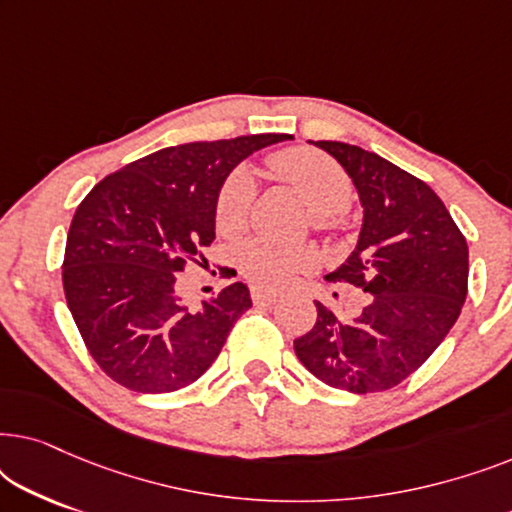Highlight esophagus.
<instances>
[{"label":"esophagus","mask_w":512,"mask_h":512,"mask_svg":"<svg viewBox=\"0 0 512 512\" xmlns=\"http://www.w3.org/2000/svg\"><path fill=\"white\" fill-rule=\"evenodd\" d=\"M251 300H254V305H275L279 296L272 291H263V289H254L251 291Z\"/></svg>","instance_id":"esophagus-1"}]
</instances>
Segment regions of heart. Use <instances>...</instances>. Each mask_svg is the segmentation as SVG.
I'll return each instance as SVG.
<instances>
[{"mask_svg":"<svg viewBox=\"0 0 512 512\" xmlns=\"http://www.w3.org/2000/svg\"><path fill=\"white\" fill-rule=\"evenodd\" d=\"M272 170L303 195L312 209L314 230L338 228V212L352 202V179L326 153L314 149H286L268 158ZM256 200V179L247 167H235L223 179L216 195V226L223 235H237L247 228ZM237 270L261 289H282L300 272L317 265V251L307 244H277L247 240L235 251Z\"/></svg>","mask_w":512,"mask_h":512,"instance_id":"heart-1","label":"heart"}]
</instances>
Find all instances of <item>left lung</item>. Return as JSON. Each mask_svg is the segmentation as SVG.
Segmentation results:
<instances>
[{"mask_svg": "<svg viewBox=\"0 0 512 512\" xmlns=\"http://www.w3.org/2000/svg\"><path fill=\"white\" fill-rule=\"evenodd\" d=\"M314 144L345 167L363 205L359 244L326 279L370 296L352 321L314 303L317 324L293 349L328 387L352 394L394 389L459 319L468 291L466 237L422 179L361 146Z\"/></svg>", "mask_w": 512, "mask_h": 512, "instance_id": "8db88e82", "label": "left lung"}]
</instances>
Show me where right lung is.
Masks as SVG:
<instances>
[{
	"instance_id": "1",
	"label": "right lung",
	"mask_w": 512,
	"mask_h": 512,
	"mask_svg": "<svg viewBox=\"0 0 512 512\" xmlns=\"http://www.w3.org/2000/svg\"><path fill=\"white\" fill-rule=\"evenodd\" d=\"M293 135H247L167 146L95 184L67 233L62 286L90 356L104 375L137 391L167 394L193 384L219 356L251 307L230 284L200 310L177 298V275L207 263L216 195L251 153Z\"/></svg>"
}]
</instances>
